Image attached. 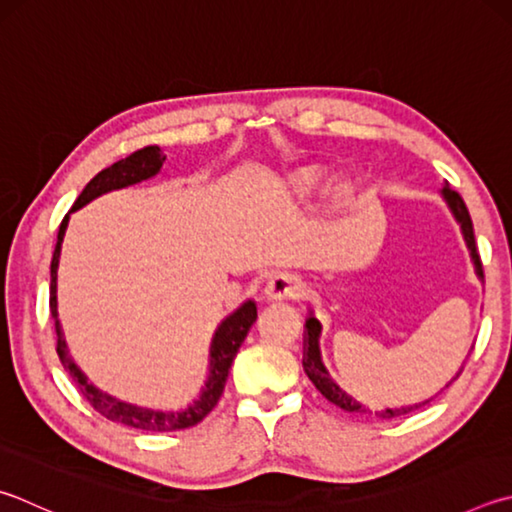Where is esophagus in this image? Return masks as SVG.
<instances>
[{
  "label": "esophagus",
  "mask_w": 512,
  "mask_h": 512,
  "mask_svg": "<svg viewBox=\"0 0 512 512\" xmlns=\"http://www.w3.org/2000/svg\"><path fill=\"white\" fill-rule=\"evenodd\" d=\"M304 291L302 280L293 273H275L268 277L264 286V295L268 300H295Z\"/></svg>",
  "instance_id": "obj_1"
}]
</instances>
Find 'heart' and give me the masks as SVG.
<instances>
[{
  "label": "heart",
  "instance_id": "1",
  "mask_svg": "<svg viewBox=\"0 0 512 512\" xmlns=\"http://www.w3.org/2000/svg\"><path fill=\"white\" fill-rule=\"evenodd\" d=\"M322 183H324V174L320 170H315V167H309V170H302L293 176L291 190L293 194H297V197L306 199V197H313V194L322 188Z\"/></svg>",
  "mask_w": 512,
  "mask_h": 512
}]
</instances>
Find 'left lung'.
<instances>
[{"label":"left lung","instance_id":"1","mask_svg":"<svg viewBox=\"0 0 512 512\" xmlns=\"http://www.w3.org/2000/svg\"><path fill=\"white\" fill-rule=\"evenodd\" d=\"M441 197L445 199V203H448V208L452 210L454 219H457V224L461 226V232H463V239H466V246L470 250V257L472 262H475V271L477 275L483 280V266H481V257H479V250H477V241H475V230H472V219H470V212L466 208V203H463L461 194L454 192L448 183L443 185L441 190ZM304 353H302V367L306 371V376H309L311 383L315 385V389L327 398L329 403L338 405L340 410L345 412H351V414H369V416H376V418H396V416H405L410 414L414 410H418V407H423L432 401V398H427V401L423 403H414V405H405V407H387V410H378V412H371L369 407H365L362 403H358L356 398L349 396L345 389H342L336 380L331 378V374L327 371V367H324L322 362V356H320V322L313 318V315H309V320H306L304 324ZM472 349H475V345H472ZM463 367L457 371V376H454L448 385H452L454 380H457L461 376ZM445 385V387H448Z\"/></svg>","mask_w":512,"mask_h":512}]
</instances>
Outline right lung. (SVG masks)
Returning <instances> with one entry per match:
<instances>
[{
  "label": "right lung",
  "instance_id": "obj_1",
  "mask_svg": "<svg viewBox=\"0 0 512 512\" xmlns=\"http://www.w3.org/2000/svg\"><path fill=\"white\" fill-rule=\"evenodd\" d=\"M163 161H165V156L161 152V147L147 145V147H143V150L129 154L127 159H120L118 163L109 165L102 172H98L94 179L85 185V190L80 192V197L76 199V203H73L69 215H64L60 230H58V244H55L53 259H51V300H49V304H51V315L55 322V333H58V347L55 349H58V356L62 360L64 369L69 371L73 383L80 387L82 396L87 398L89 405L94 407L98 414L109 418V421L123 423L127 427H136V430H143V432L185 430V427L201 423L203 418L215 410V405L219 403L221 394H224L232 360H235L241 342L246 340L250 327H253V322L257 320V306L253 300H248L219 324L215 336H212V345H210V369H208L206 387L201 389L197 401L188 407H183V410L161 412V410H150V407H138L132 403L118 401V398L100 392L98 387L91 385L89 378L82 374L80 367L69 356L67 342H64L62 327L58 320V264H60L62 239H64V232H67L71 212H76L78 208L87 206L89 201H94L96 197H100V194L127 188V185L141 183L145 179H152L154 174L161 172Z\"/></svg>",
  "mask_w": 512,
  "mask_h": 512
}]
</instances>
